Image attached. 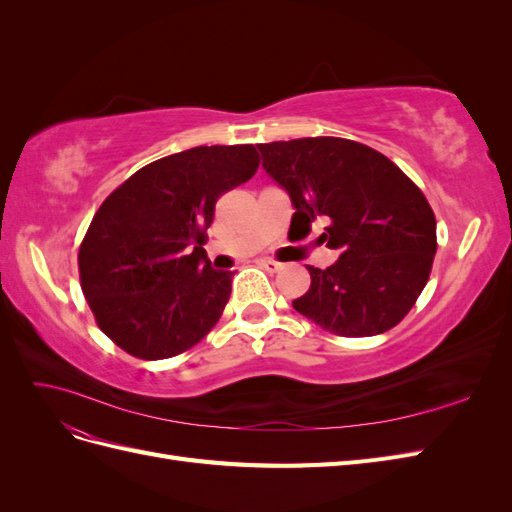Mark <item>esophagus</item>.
<instances>
[{
	"label": "esophagus",
	"mask_w": 512,
	"mask_h": 512,
	"mask_svg": "<svg viewBox=\"0 0 512 512\" xmlns=\"http://www.w3.org/2000/svg\"><path fill=\"white\" fill-rule=\"evenodd\" d=\"M260 262V267H265L267 271H271V273H277V271H282V265L277 260H271V258H260L258 260Z\"/></svg>",
	"instance_id": "obj_1"
}]
</instances>
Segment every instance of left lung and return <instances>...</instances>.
<instances>
[{"instance_id":"obj_1","label":"left lung","mask_w":512,"mask_h":512,"mask_svg":"<svg viewBox=\"0 0 512 512\" xmlns=\"http://www.w3.org/2000/svg\"><path fill=\"white\" fill-rule=\"evenodd\" d=\"M262 168L290 196L297 220H314L339 258L309 267L312 286L292 307L322 329L371 337L393 329L423 292L436 256V218L423 192L376 149L348 138L258 145Z\"/></svg>"}]
</instances>
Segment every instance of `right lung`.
I'll use <instances>...</instances> for the list:
<instances>
[{"label":"right lung","instance_id":"add662e5","mask_svg":"<svg viewBox=\"0 0 512 512\" xmlns=\"http://www.w3.org/2000/svg\"><path fill=\"white\" fill-rule=\"evenodd\" d=\"M254 145L194 147L151 162L108 196L79 250L98 327L145 361L170 359L220 320L232 271L211 267L215 203L258 168Z\"/></svg>","mask_w":512,"mask_h":512}]
</instances>
